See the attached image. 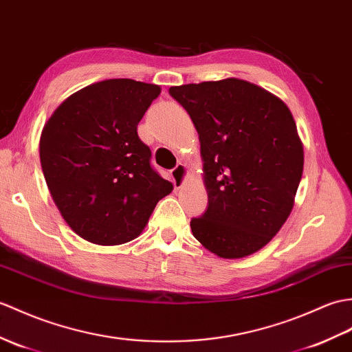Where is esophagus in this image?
Listing matches in <instances>:
<instances>
[{"label":"esophagus","instance_id":"1","mask_svg":"<svg viewBox=\"0 0 352 352\" xmlns=\"http://www.w3.org/2000/svg\"><path fill=\"white\" fill-rule=\"evenodd\" d=\"M170 175H173L175 187H182L184 184V182H186V178H187V168H186V165H183V163H178V165L173 169V173H170Z\"/></svg>","mask_w":352,"mask_h":352}]
</instances>
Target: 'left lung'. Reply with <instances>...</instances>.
<instances>
[{"label":"left lung","instance_id":"obj_1","mask_svg":"<svg viewBox=\"0 0 352 352\" xmlns=\"http://www.w3.org/2000/svg\"><path fill=\"white\" fill-rule=\"evenodd\" d=\"M198 130L208 207L193 236L225 259L249 256L280 231L303 174V144L279 97L228 78L170 87Z\"/></svg>","mask_w":352,"mask_h":352}]
</instances>
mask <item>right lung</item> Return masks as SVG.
<instances>
[{
	"instance_id": "right-lung-1",
	"label": "right lung",
	"mask_w": 352,
	"mask_h": 352,
	"mask_svg": "<svg viewBox=\"0 0 352 352\" xmlns=\"http://www.w3.org/2000/svg\"><path fill=\"white\" fill-rule=\"evenodd\" d=\"M160 87L108 79L67 97L47 120L40 162L67 225L84 240L117 246L142 232L173 184L151 168L138 124Z\"/></svg>"
}]
</instances>
